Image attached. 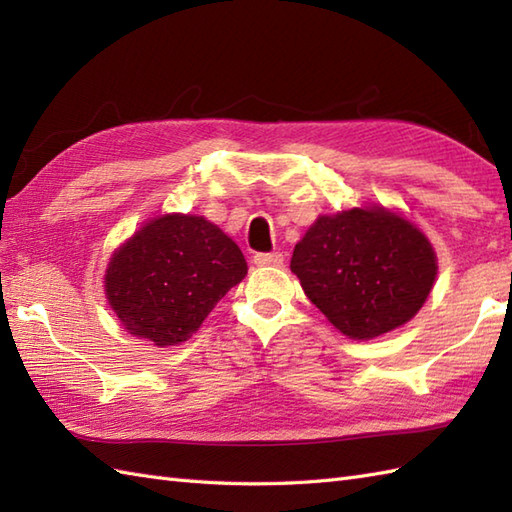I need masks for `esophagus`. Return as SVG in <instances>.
I'll return each mask as SVG.
<instances>
[{
  "label": "esophagus",
  "instance_id": "obj_1",
  "mask_svg": "<svg viewBox=\"0 0 512 512\" xmlns=\"http://www.w3.org/2000/svg\"><path fill=\"white\" fill-rule=\"evenodd\" d=\"M255 266H270V268H279L284 264V255L281 253H259L255 255Z\"/></svg>",
  "mask_w": 512,
  "mask_h": 512
}]
</instances>
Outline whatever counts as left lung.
<instances>
[{"instance_id": "1", "label": "left lung", "mask_w": 512, "mask_h": 512, "mask_svg": "<svg viewBox=\"0 0 512 512\" xmlns=\"http://www.w3.org/2000/svg\"><path fill=\"white\" fill-rule=\"evenodd\" d=\"M290 270L336 330L369 341L416 317L438 257L405 215L367 204L319 215L297 242Z\"/></svg>"}]
</instances>
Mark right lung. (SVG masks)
<instances>
[{
    "label": "right lung",
    "mask_w": 512,
    "mask_h": 512,
    "mask_svg": "<svg viewBox=\"0 0 512 512\" xmlns=\"http://www.w3.org/2000/svg\"><path fill=\"white\" fill-rule=\"evenodd\" d=\"M248 273L242 250L204 215L165 213L118 246L105 268V299L123 328L171 347L189 341Z\"/></svg>",
    "instance_id": "1"
}]
</instances>
